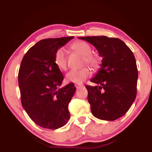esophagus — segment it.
Returning <instances> with one entry per match:
<instances>
[{
  "mask_svg": "<svg viewBox=\"0 0 152 152\" xmlns=\"http://www.w3.org/2000/svg\"><path fill=\"white\" fill-rule=\"evenodd\" d=\"M75 86L76 87V88H80V87L83 86V85L82 84H75Z\"/></svg>",
  "mask_w": 152,
  "mask_h": 152,
  "instance_id": "obj_1",
  "label": "esophagus"
}]
</instances>
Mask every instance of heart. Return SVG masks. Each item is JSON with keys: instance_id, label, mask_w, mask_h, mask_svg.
Instances as JSON below:
<instances>
[{"instance_id": "b5f03b06", "label": "heart", "mask_w": 152, "mask_h": 152, "mask_svg": "<svg viewBox=\"0 0 152 152\" xmlns=\"http://www.w3.org/2000/svg\"><path fill=\"white\" fill-rule=\"evenodd\" d=\"M71 48L84 56V64H87L94 69L98 68L99 65V58L96 55L91 54L92 50L88 43L84 41H77L71 45ZM55 64L60 70H64L67 68V56L66 50L64 48H59L56 51ZM91 75V70L88 67H84L80 70H71L66 74V80L68 82L80 84L88 79Z\"/></svg>"}]
</instances>
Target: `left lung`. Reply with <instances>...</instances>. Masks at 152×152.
I'll return each instance as SVG.
<instances>
[{"mask_svg":"<svg viewBox=\"0 0 152 152\" xmlns=\"http://www.w3.org/2000/svg\"><path fill=\"white\" fill-rule=\"evenodd\" d=\"M92 44L102 57L98 72L87 85L93 115L113 121L124 115L136 97L138 69L134 53L124 42L106 36L78 37Z\"/></svg>","mask_w":152,"mask_h":152,"instance_id":"obj_1","label":"left lung"}]
</instances>
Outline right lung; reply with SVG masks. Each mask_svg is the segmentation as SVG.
<instances>
[{"mask_svg": "<svg viewBox=\"0 0 152 152\" xmlns=\"http://www.w3.org/2000/svg\"><path fill=\"white\" fill-rule=\"evenodd\" d=\"M74 37L45 39L23 58L18 80L23 107L37 125L57 129L70 118L68 104L76 91L73 83L59 88L64 76L55 64L56 51Z\"/></svg>", "mask_w": 152, "mask_h": 152, "instance_id": "obj_1", "label": "right lung"}]
</instances>
